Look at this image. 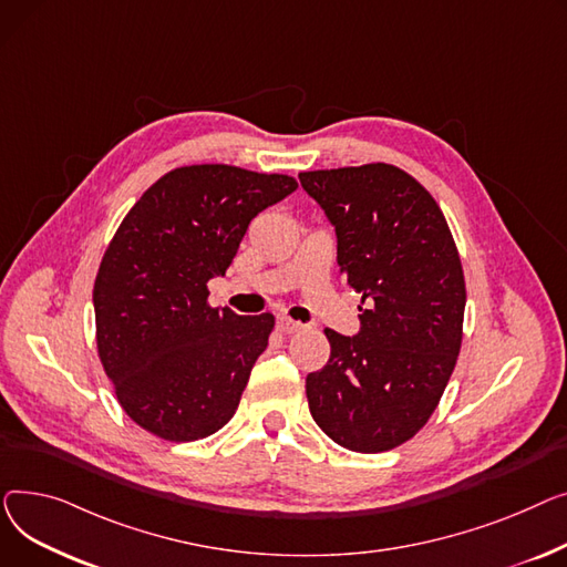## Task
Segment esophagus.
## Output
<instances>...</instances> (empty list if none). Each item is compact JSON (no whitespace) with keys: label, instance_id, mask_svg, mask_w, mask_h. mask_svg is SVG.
<instances>
[{"label":"esophagus","instance_id":"obj_1","mask_svg":"<svg viewBox=\"0 0 567 567\" xmlns=\"http://www.w3.org/2000/svg\"><path fill=\"white\" fill-rule=\"evenodd\" d=\"M277 329L284 331V334H295V331L305 329V324L292 320V318H288V316H279V318H277Z\"/></svg>","mask_w":567,"mask_h":567}]
</instances>
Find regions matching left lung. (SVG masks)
I'll return each mask as SVG.
<instances>
[{"mask_svg": "<svg viewBox=\"0 0 567 567\" xmlns=\"http://www.w3.org/2000/svg\"><path fill=\"white\" fill-rule=\"evenodd\" d=\"M337 230V260L361 295L359 334L324 329L322 371L307 375L313 421L357 453L412 440L455 369L467 290L435 198L410 174L375 162L299 174Z\"/></svg>", "mask_w": 567, "mask_h": 567, "instance_id": "obj_1", "label": "left lung"}]
</instances>
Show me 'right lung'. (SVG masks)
Wrapping results in <instances>:
<instances>
[{
    "instance_id": "1",
    "label": "right lung",
    "mask_w": 567,
    "mask_h": 567,
    "mask_svg": "<svg viewBox=\"0 0 567 567\" xmlns=\"http://www.w3.org/2000/svg\"><path fill=\"white\" fill-rule=\"evenodd\" d=\"M297 189L284 174L192 164L153 183L93 284L95 343L125 414L166 442L204 440L240 405L275 316L208 305L249 221Z\"/></svg>"
}]
</instances>
